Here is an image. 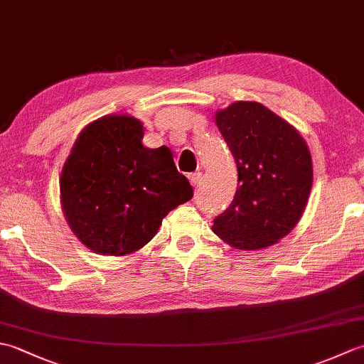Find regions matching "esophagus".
<instances>
[{
    "mask_svg": "<svg viewBox=\"0 0 364 364\" xmlns=\"http://www.w3.org/2000/svg\"><path fill=\"white\" fill-rule=\"evenodd\" d=\"M189 181H191V184L194 188H197L198 184H200V181H202V173L200 172H196V173H191L189 175Z\"/></svg>",
    "mask_w": 364,
    "mask_h": 364,
    "instance_id": "obj_1",
    "label": "esophagus"
}]
</instances>
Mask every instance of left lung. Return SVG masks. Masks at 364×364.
Returning a JSON list of instances; mask_svg holds the SVG:
<instances>
[{"label":"left lung","mask_w":364,"mask_h":364,"mask_svg":"<svg viewBox=\"0 0 364 364\" xmlns=\"http://www.w3.org/2000/svg\"><path fill=\"white\" fill-rule=\"evenodd\" d=\"M237 167L233 202L213 231L231 247L258 250L296 227L313 184L304 139L288 122L257 102H237L215 114Z\"/></svg>","instance_id":"8db88e82"}]
</instances>
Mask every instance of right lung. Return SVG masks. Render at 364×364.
I'll return each instance as SVG.
<instances>
[{"instance_id": "1", "label": "right lung", "mask_w": 364, "mask_h": 364, "mask_svg": "<svg viewBox=\"0 0 364 364\" xmlns=\"http://www.w3.org/2000/svg\"><path fill=\"white\" fill-rule=\"evenodd\" d=\"M142 123L107 115L81 131L60 175V203L73 233L111 257L150 242L162 219L194 196L167 146L142 145Z\"/></svg>"}]
</instances>
